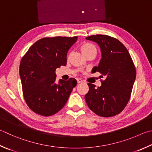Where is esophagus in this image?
<instances>
[{
	"instance_id": "obj_1",
	"label": "esophagus",
	"mask_w": 152,
	"mask_h": 152,
	"mask_svg": "<svg viewBox=\"0 0 152 152\" xmlns=\"http://www.w3.org/2000/svg\"><path fill=\"white\" fill-rule=\"evenodd\" d=\"M76 80H77V83H78V84L82 83V80L80 78H77Z\"/></svg>"
}]
</instances>
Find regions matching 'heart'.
<instances>
[{
    "instance_id": "1",
    "label": "heart",
    "mask_w": 152,
    "mask_h": 152,
    "mask_svg": "<svg viewBox=\"0 0 152 152\" xmlns=\"http://www.w3.org/2000/svg\"><path fill=\"white\" fill-rule=\"evenodd\" d=\"M80 50L85 56H88V54H96V52H97V48H96V46L93 45L92 43L86 42L83 44L81 46Z\"/></svg>"
}]
</instances>
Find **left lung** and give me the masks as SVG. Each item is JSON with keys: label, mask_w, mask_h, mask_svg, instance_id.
<instances>
[{"label": "left lung", "mask_w": 152, "mask_h": 152, "mask_svg": "<svg viewBox=\"0 0 152 152\" xmlns=\"http://www.w3.org/2000/svg\"><path fill=\"white\" fill-rule=\"evenodd\" d=\"M86 39L98 43L102 58L96 71L102 76V86L88 83L85 100L89 108L102 117H112L125 108L130 98L136 70L129 52L123 44L107 35L90 36Z\"/></svg>", "instance_id": "obj_1"}]
</instances>
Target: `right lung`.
Listing matches in <instances>:
<instances>
[{"mask_svg":"<svg viewBox=\"0 0 152 152\" xmlns=\"http://www.w3.org/2000/svg\"><path fill=\"white\" fill-rule=\"evenodd\" d=\"M77 37H45L37 41L22 58L19 68L23 96L29 108L38 115L50 116L66 103L77 82L59 80L56 69L66 64L68 50Z\"/></svg>","mask_w":152,"mask_h":152,"instance_id":"add662e5","label":"right lung"}]
</instances>
